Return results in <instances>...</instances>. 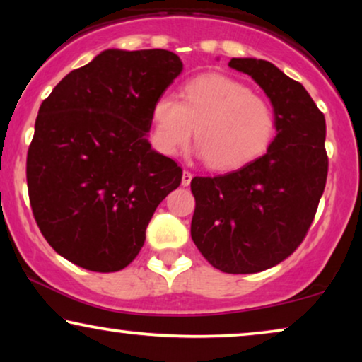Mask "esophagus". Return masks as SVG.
<instances>
[{
  "label": "esophagus",
  "instance_id": "obj_1",
  "mask_svg": "<svg viewBox=\"0 0 362 362\" xmlns=\"http://www.w3.org/2000/svg\"><path fill=\"white\" fill-rule=\"evenodd\" d=\"M192 180V173H189L187 170L182 171V177H181V185L182 186H189Z\"/></svg>",
  "mask_w": 362,
  "mask_h": 362
}]
</instances>
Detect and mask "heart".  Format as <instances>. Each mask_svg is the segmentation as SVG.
<instances>
[{
  "label": "heart",
  "mask_w": 362,
  "mask_h": 362,
  "mask_svg": "<svg viewBox=\"0 0 362 362\" xmlns=\"http://www.w3.org/2000/svg\"><path fill=\"white\" fill-rule=\"evenodd\" d=\"M151 127L153 145L163 155H175L194 130L196 155L207 158L212 168L229 170L270 145L275 113L245 83L222 74H202L186 82L181 98L171 92L156 98Z\"/></svg>",
  "instance_id": "obj_1"
}]
</instances>
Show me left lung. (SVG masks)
Returning <instances> with one entry per match:
<instances>
[{"mask_svg": "<svg viewBox=\"0 0 362 362\" xmlns=\"http://www.w3.org/2000/svg\"><path fill=\"white\" fill-rule=\"evenodd\" d=\"M269 97L275 136L265 155L237 170L196 176L191 237L204 259L226 274H257L293 254L323 196L326 122L300 82L264 59L234 57Z\"/></svg>", "mask_w": 362, "mask_h": 362, "instance_id": "obj_1", "label": "left lung"}]
</instances>
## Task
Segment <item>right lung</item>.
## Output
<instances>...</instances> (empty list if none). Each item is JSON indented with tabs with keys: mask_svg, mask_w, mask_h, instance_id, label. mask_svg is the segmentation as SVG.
<instances>
[{
	"mask_svg": "<svg viewBox=\"0 0 362 362\" xmlns=\"http://www.w3.org/2000/svg\"><path fill=\"white\" fill-rule=\"evenodd\" d=\"M181 72V59L165 49H107L41 103L29 201L64 259L107 274L141 250L158 204L181 185V168L148 141L153 103Z\"/></svg>",
	"mask_w": 362,
	"mask_h": 362,
	"instance_id": "1",
	"label": "right lung"
}]
</instances>
